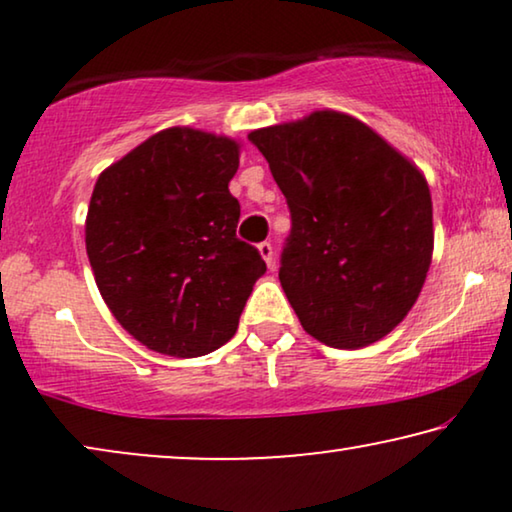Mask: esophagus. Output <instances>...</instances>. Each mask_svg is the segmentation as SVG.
<instances>
[{
    "label": "esophagus",
    "instance_id": "esophagus-1",
    "mask_svg": "<svg viewBox=\"0 0 512 512\" xmlns=\"http://www.w3.org/2000/svg\"><path fill=\"white\" fill-rule=\"evenodd\" d=\"M258 251H261V256L265 258V263L275 265V249H272L270 242H261V244H258Z\"/></svg>",
    "mask_w": 512,
    "mask_h": 512
}]
</instances>
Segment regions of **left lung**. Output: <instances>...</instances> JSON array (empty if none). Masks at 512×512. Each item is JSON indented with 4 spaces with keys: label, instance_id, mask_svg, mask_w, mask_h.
Wrapping results in <instances>:
<instances>
[{
    "label": "left lung",
    "instance_id": "8db88e82",
    "mask_svg": "<svg viewBox=\"0 0 512 512\" xmlns=\"http://www.w3.org/2000/svg\"><path fill=\"white\" fill-rule=\"evenodd\" d=\"M291 209L279 282L312 338L382 340L422 291L433 254L424 174L359 118L314 111L249 135Z\"/></svg>",
    "mask_w": 512,
    "mask_h": 512
}]
</instances>
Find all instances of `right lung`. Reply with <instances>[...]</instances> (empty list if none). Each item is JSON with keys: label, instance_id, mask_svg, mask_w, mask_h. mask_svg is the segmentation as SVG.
I'll return each instance as SVG.
<instances>
[{"label": "right lung", "instance_id": "obj_1", "mask_svg": "<svg viewBox=\"0 0 512 512\" xmlns=\"http://www.w3.org/2000/svg\"><path fill=\"white\" fill-rule=\"evenodd\" d=\"M237 167L235 139L167 128L97 179L90 268L118 324L153 352L193 359L226 345L265 272L258 249L235 235Z\"/></svg>", "mask_w": 512, "mask_h": 512}]
</instances>
